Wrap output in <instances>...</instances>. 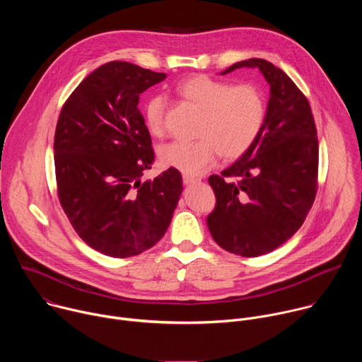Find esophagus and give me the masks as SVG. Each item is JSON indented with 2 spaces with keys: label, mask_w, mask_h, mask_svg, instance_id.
Returning <instances> with one entry per match:
<instances>
[{
  "label": "esophagus",
  "mask_w": 362,
  "mask_h": 362,
  "mask_svg": "<svg viewBox=\"0 0 362 362\" xmlns=\"http://www.w3.org/2000/svg\"><path fill=\"white\" fill-rule=\"evenodd\" d=\"M197 182H200V179L193 177V176L183 175V183H185V185H193V183H197Z\"/></svg>",
  "instance_id": "34e87169"
}]
</instances>
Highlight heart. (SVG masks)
Listing matches in <instances>:
<instances>
[{
  "label": "heart",
  "instance_id": "heart-1",
  "mask_svg": "<svg viewBox=\"0 0 362 362\" xmlns=\"http://www.w3.org/2000/svg\"><path fill=\"white\" fill-rule=\"evenodd\" d=\"M177 93L199 109L202 116L194 141L176 140L159 151L162 165L187 176H200L218 162L221 153L236 159L246 153L259 136L267 116L261 90L252 84L232 86L208 76H192L180 81ZM166 98L153 95L144 106V123L153 136L165 132Z\"/></svg>",
  "mask_w": 362,
  "mask_h": 362
}]
</instances>
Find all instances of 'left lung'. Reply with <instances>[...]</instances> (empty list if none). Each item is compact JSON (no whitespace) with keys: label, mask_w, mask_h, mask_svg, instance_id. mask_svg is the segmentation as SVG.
<instances>
[{"label":"left lung","mask_w":362,"mask_h":362,"mask_svg":"<svg viewBox=\"0 0 362 362\" xmlns=\"http://www.w3.org/2000/svg\"><path fill=\"white\" fill-rule=\"evenodd\" d=\"M257 69L269 84L264 127L222 176H211L215 209L206 218L215 242L230 253L259 256L286 242L303 223L317 194L318 139L306 97L264 59L235 63Z\"/></svg>","instance_id":"8db88e82"}]
</instances>
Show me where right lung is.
I'll return each mask as SVG.
<instances>
[{"mask_svg": "<svg viewBox=\"0 0 362 362\" xmlns=\"http://www.w3.org/2000/svg\"><path fill=\"white\" fill-rule=\"evenodd\" d=\"M166 78L127 62L88 74L60 113L54 136L59 197L78 236L112 257L139 255L166 233L182 194L169 168L141 180L154 160L139 98Z\"/></svg>", "mask_w": 362, "mask_h": 362, "instance_id": "add662e5", "label": "right lung"}]
</instances>
